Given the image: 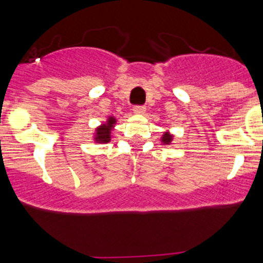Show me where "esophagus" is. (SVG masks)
I'll return each instance as SVG.
<instances>
[{
	"label": "esophagus",
	"instance_id": "esophagus-1",
	"mask_svg": "<svg viewBox=\"0 0 263 263\" xmlns=\"http://www.w3.org/2000/svg\"><path fill=\"white\" fill-rule=\"evenodd\" d=\"M133 111L136 113V115H143L146 111V106L143 105H136L133 108Z\"/></svg>",
	"mask_w": 263,
	"mask_h": 263
}]
</instances>
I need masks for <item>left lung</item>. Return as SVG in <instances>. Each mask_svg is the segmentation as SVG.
<instances>
[{
    "mask_svg": "<svg viewBox=\"0 0 263 263\" xmlns=\"http://www.w3.org/2000/svg\"><path fill=\"white\" fill-rule=\"evenodd\" d=\"M171 141H173V136L170 133H164L163 137H162V142L164 143V145H168V143H171Z\"/></svg>",
    "mask_w": 263,
    "mask_h": 263,
    "instance_id": "left-lung-1",
    "label": "left lung"
}]
</instances>
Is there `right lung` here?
I'll return each instance as SVG.
<instances>
[{
  "label": "right lung",
  "mask_w": 263,
  "mask_h": 263,
  "mask_svg": "<svg viewBox=\"0 0 263 263\" xmlns=\"http://www.w3.org/2000/svg\"><path fill=\"white\" fill-rule=\"evenodd\" d=\"M116 124L115 117H109L106 124L101 125L96 129V137H95V141L99 143H108L110 141V130L113 127V125Z\"/></svg>",
  "instance_id": "add662e5"
}]
</instances>
